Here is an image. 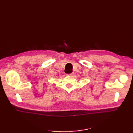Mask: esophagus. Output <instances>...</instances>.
I'll use <instances>...</instances> for the list:
<instances>
[{
  "instance_id": "obj_1",
  "label": "esophagus",
  "mask_w": 133,
  "mask_h": 133,
  "mask_svg": "<svg viewBox=\"0 0 133 133\" xmlns=\"http://www.w3.org/2000/svg\"><path fill=\"white\" fill-rule=\"evenodd\" d=\"M74 75V73H71V74H66V75H67V76H73Z\"/></svg>"
}]
</instances>
